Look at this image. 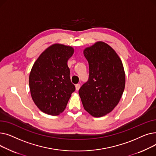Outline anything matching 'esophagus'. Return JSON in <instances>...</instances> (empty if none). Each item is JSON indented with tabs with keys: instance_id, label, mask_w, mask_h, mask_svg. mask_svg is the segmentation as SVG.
<instances>
[{
	"instance_id": "esophagus-1",
	"label": "esophagus",
	"mask_w": 156,
	"mask_h": 156,
	"mask_svg": "<svg viewBox=\"0 0 156 156\" xmlns=\"http://www.w3.org/2000/svg\"><path fill=\"white\" fill-rule=\"evenodd\" d=\"M75 87H76V90L78 91V90L80 89V85L79 83H78V84H76V85H75Z\"/></svg>"
}]
</instances>
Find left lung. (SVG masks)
<instances>
[{
    "instance_id": "8db88e82",
    "label": "left lung",
    "mask_w": 156,
    "mask_h": 156,
    "mask_svg": "<svg viewBox=\"0 0 156 156\" xmlns=\"http://www.w3.org/2000/svg\"><path fill=\"white\" fill-rule=\"evenodd\" d=\"M83 54L89 77L78 93L85 109L94 117H102L114 109L124 92L123 66L116 52L102 42L86 48Z\"/></svg>"
}]
</instances>
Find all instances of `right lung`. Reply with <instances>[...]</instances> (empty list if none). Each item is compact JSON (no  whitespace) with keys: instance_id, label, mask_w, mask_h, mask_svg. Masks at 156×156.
<instances>
[{"instance_id":"add662e5","label":"right lung","mask_w":156,"mask_h":156,"mask_svg":"<svg viewBox=\"0 0 156 156\" xmlns=\"http://www.w3.org/2000/svg\"><path fill=\"white\" fill-rule=\"evenodd\" d=\"M74 49L54 44L47 48L33 66L29 77L32 99L40 110L56 116L64 111L75 86L70 79L68 60Z\"/></svg>"}]
</instances>
